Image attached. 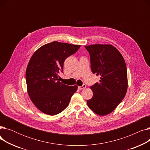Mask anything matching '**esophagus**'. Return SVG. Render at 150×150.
Returning <instances> with one entry per match:
<instances>
[{
	"label": "esophagus",
	"instance_id": "esophagus-1",
	"mask_svg": "<svg viewBox=\"0 0 150 150\" xmlns=\"http://www.w3.org/2000/svg\"><path fill=\"white\" fill-rule=\"evenodd\" d=\"M86 88V84H83V86H79V87H78V89L82 90V89H85Z\"/></svg>",
	"mask_w": 150,
	"mask_h": 150
}]
</instances>
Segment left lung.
<instances>
[{
    "label": "left lung",
    "instance_id": "obj_1",
    "mask_svg": "<svg viewBox=\"0 0 150 150\" xmlns=\"http://www.w3.org/2000/svg\"><path fill=\"white\" fill-rule=\"evenodd\" d=\"M85 48L90 54L91 70L100 76L91 86L93 97L89 108L99 115H106L120 104L128 89L127 69L120 52L111 44H92Z\"/></svg>",
    "mask_w": 150,
    "mask_h": 150
}]
</instances>
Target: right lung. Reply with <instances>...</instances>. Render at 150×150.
I'll return each mask as SVG.
<instances>
[{
    "instance_id": "add662e5",
    "label": "right lung",
    "mask_w": 150,
    "mask_h": 150,
    "mask_svg": "<svg viewBox=\"0 0 150 150\" xmlns=\"http://www.w3.org/2000/svg\"><path fill=\"white\" fill-rule=\"evenodd\" d=\"M80 46L53 41L41 46L31 56L25 72L27 92L42 112L50 115L61 112L77 91V86L62 84L58 78L65 59Z\"/></svg>"
}]
</instances>
